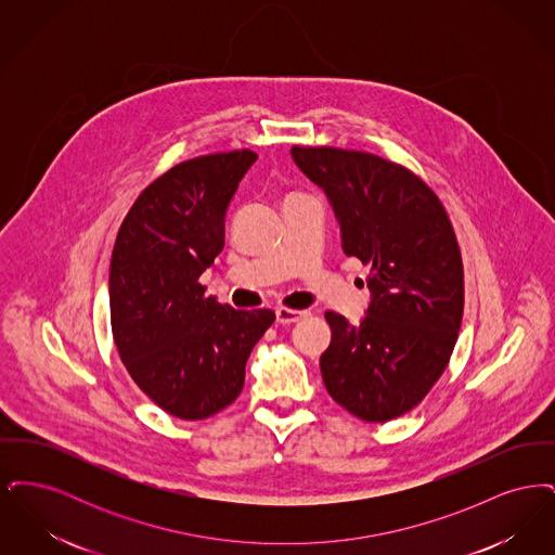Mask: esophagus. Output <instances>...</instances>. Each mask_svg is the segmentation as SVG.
Instances as JSON below:
<instances>
[{
  "mask_svg": "<svg viewBox=\"0 0 555 555\" xmlns=\"http://www.w3.org/2000/svg\"><path fill=\"white\" fill-rule=\"evenodd\" d=\"M310 314L308 310H293V308H279L276 310V320L281 322V324H293V322H297V320H301V318H306Z\"/></svg>",
  "mask_w": 555,
  "mask_h": 555,
  "instance_id": "esophagus-1",
  "label": "esophagus"
}]
</instances>
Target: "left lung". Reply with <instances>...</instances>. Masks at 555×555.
<instances>
[{
	"label": "left lung",
	"instance_id": "8db88e82",
	"mask_svg": "<svg viewBox=\"0 0 555 555\" xmlns=\"http://www.w3.org/2000/svg\"><path fill=\"white\" fill-rule=\"evenodd\" d=\"M322 186L344 249L369 268V317L349 326L326 312L320 356L328 396L366 423H387L423 401L448 369L464 314V264L439 195L408 166L341 147L291 150Z\"/></svg>",
	"mask_w": 555,
	"mask_h": 555
}]
</instances>
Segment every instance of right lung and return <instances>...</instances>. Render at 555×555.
<instances>
[{
    "label": "right lung",
    "mask_w": 555,
    "mask_h": 555,
    "mask_svg": "<svg viewBox=\"0 0 555 555\" xmlns=\"http://www.w3.org/2000/svg\"><path fill=\"white\" fill-rule=\"evenodd\" d=\"M251 150L185 159L145 186L109 262V324L137 387L166 414L204 421L237 399L245 362L272 310H235L206 295L202 272L224 247V211Z\"/></svg>",
    "instance_id": "add662e5"
}]
</instances>
